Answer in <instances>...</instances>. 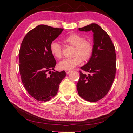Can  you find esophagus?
<instances>
[{
	"instance_id": "34e87169",
	"label": "esophagus",
	"mask_w": 133,
	"mask_h": 133,
	"mask_svg": "<svg viewBox=\"0 0 133 133\" xmlns=\"http://www.w3.org/2000/svg\"><path fill=\"white\" fill-rule=\"evenodd\" d=\"M70 71H71L70 70H66V71H65V72H66V74H69Z\"/></svg>"
}]
</instances>
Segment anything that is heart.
I'll use <instances>...</instances> for the list:
<instances>
[{
  "label": "heart",
  "instance_id": "1",
  "mask_svg": "<svg viewBox=\"0 0 133 133\" xmlns=\"http://www.w3.org/2000/svg\"><path fill=\"white\" fill-rule=\"evenodd\" d=\"M67 45L74 47L73 51L74 58L65 59L58 64V68L60 70H69L73 69L82 62V60L86 61L91 57L93 45L89 40L85 39L83 35L72 33L63 40ZM50 50L51 54L55 58L60 59L62 57V49L60 44L55 41L50 44Z\"/></svg>",
  "mask_w": 133,
  "mask_h": 133
}]
</instances>
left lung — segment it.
<instances>
[{
	"label": "left lung",
	"instance_id": "1",
	"mask_svg": "<svg viewBox=\"0 0 133 133\" xmlns=\"http://www.w3.org/2000/svg\"><path fill=\"white\" fill-rule=\"evenodd\" d=\"M93 33V51L89 61L82 66L88 75L80 72L76 88L80 97L90 102L102 99L109 91L116 73L115 47L109 36L95 23L79 28Z\"/></svg>",
	"mask_w": 133,
	"mask_h": 133
}]
</instances>
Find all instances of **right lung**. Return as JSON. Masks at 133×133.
<instances>
[{
    "label": "right lung",
    "instance_id": "obj_1",
    "mask_svg": "<svg viewBox=\"0 0 133 133\" xmlns=\"http://www.w3.org/2000/svg\"><path fill=\"white\" fill-rule=\"evenodd\" d=\"M63 30L39 25L28 32L22 41L19 53L20 74L28 93L38 101H49L57 95L59 84L66 76L65 71H50L57 64L50 44Z\"/></svg>",
    "mask_w": 133,
    "mask_h": 133
}]
</instances>
